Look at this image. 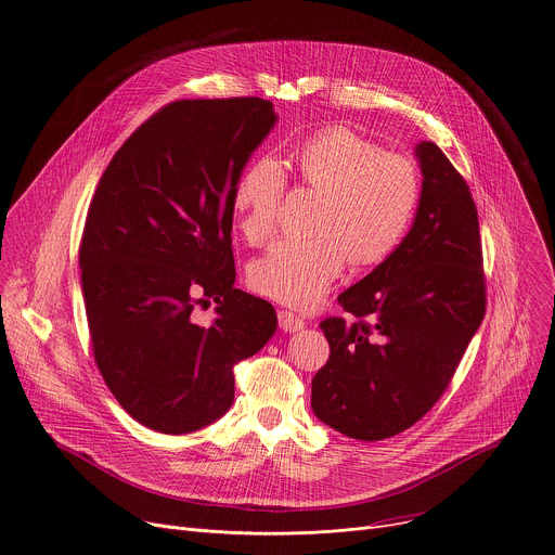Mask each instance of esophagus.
Here are the masks:
<instances>
[{
	"instance_id": "esophagus-1",
	"label": "esophagus",
	"mask_w": 555,
	"mask_h": 555,
	"mask_svg": "<svg viewBox=\"0 0 555 555\" xmlns=\"http://www.w3.org/2000/svg\"><path fill=\"white\" fill-rule=\"evenodd\" d=\"M279 326H281L285 333H296V331H300V328L305 326V320H302L300 315L287 311V309H281V311H279Z\"/></svg>"
}]
</instances>
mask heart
Returning a JSON list of instances; mask_svg holds the SVG:
<instances>
[{
    "label": "heart",
    "mask_w": 555,
    "mask_h": 555,
    "mask_svg": "<svg viewBox=\"0 0 555 555\" xmlns=\"http://www.w3.org/2000/svg\"><path fill=\"white\" fill-rule=\"evenodd\" d=\"M302 184L322 192L313 237H285L255 259V292L292 307H313L339 279L348 255L354 266L390 257L408 235L421 201L416 165L354 134L328 128L294 154ZM285 196V171L272 156L250 160L235 180L233 209L244 237L266 242Z\"/></svg>",
    "instance_id": "1"
}]
</instances>
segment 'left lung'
<instances>
[{"instance_id":"left-lung-1","label":"left lung","mask_w":555,"mask_h":555,"mask_svg":"<svg viewBox=\"0 0 555 555\" xmlns=\"http://www.w3.org/2000/svg\"><path fill=\"white\" fill-rule=\"evenodd\" d=\"M423 192L412 231L339 294L350 313L320 322L331 354L311 382L313 414L365 442L418 423L444 395L486 315L477 207L444 152L416 147Z\"/></svg>"}]
</instances>
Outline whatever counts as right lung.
Returning a JSON list of instances; mask_svg holds the SVG:
<instances>
[{"instance_id":"add662e5","label":"right lung","mask_w":555,"mask_h":555,"mask_svg":"<svg viewBox=\"0 0 555 555\" xmlns=\"http://www.w3.org/2000/svg\"><path fill=\"white\" fill-rule=\"evenodd\" d=\"M274 121L261 98L169 102L98 182L78 253L91 348L143 427L180 436L224 416L233 367L276 331L274 307L233 285L231 248L235 180Z\"/></svg>"}]
</instances>
